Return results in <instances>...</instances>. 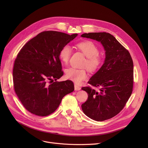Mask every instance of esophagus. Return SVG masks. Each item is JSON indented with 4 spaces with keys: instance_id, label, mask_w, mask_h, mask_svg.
<instances>
[{
    "instance_id": "1",
    "label": "esophagus",
    "mask_w": 148,
    "mask_h": 148,
    "mask_svg": "<svg viewBox=\"0 0 148 148\" xmlns=\"http://www.w3.org/2000/svg\"><path fill=\"white\" fill-rule=\"evenodd\" d=\"M81 89V88L79 86H77V84H74V90H80Z\"/></svg>"
}]
</instances>
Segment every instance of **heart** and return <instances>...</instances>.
<instances>
[{
    "instance_id": "b5f03b06",
    "label": "heart",
    "mask_w": 148,
    "mask_h": 148,
    "mask_svg": "<svg viewBox=\"0 0 148 148\" xmlns=\"http://www.w3.org/2000/svg\"><path fill=\"white\" fill-rule=\"evenodd\" d=\"M77 47L87 58L85 65L87 66L89 71H95L102 64V58L98 54L99 51L97 45L90 41H84L77 44ZM71 53L72 49L69 45H65L62 47L59 54V59L62 63H67ZM65 75L67 79L76 84H80L88 77L86 70L74 68L67 69Z\"/></svg>"
}]
</instances>
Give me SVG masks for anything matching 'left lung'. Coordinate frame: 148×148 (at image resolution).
Listing matches in <instances>:
<instances>
[{
    "label": "left lung",
    "mask_w": 148,
    "mask_h": 148,
    "mask_svg": "<svg viewBox=\"0 0 148 148\" xmlns=\"http://www.w3.org/2000/svg\"><path fill=\"white\" fill-rule=\"evenodd\" d=\"M81 36L100 42L105 51L103 65L88 82L99 87V90L82 88L88 94L82 105L83 113L93 120L103 121L118 114L130 98L133 87V62L129 51L110 34L92 32Z\"/></svg>",
    "instance_id": "obj_1"
}]
</instances>
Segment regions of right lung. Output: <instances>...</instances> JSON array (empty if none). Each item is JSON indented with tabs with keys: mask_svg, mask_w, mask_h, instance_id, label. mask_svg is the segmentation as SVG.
<instances>
[{
	"mask_svg": "<svg viewBox=\"0 0 148 148\" xmlns=\"http://www.w3.org/2000/svg\"><path fill=\"white\" fill-rule=\"evenodd\" d=\"M77 35L44 31L31 39L17 54L13 68L14 90L29 112L48 116L57 109L64 96L74 91L71 80L52 82L64 74L60 49Z\"/></svg>",
	"mask_w": 148,
	"mask_h": 148,
	"instance_id": "add662e5",
	"label": "right lung"
}]
</instances>
